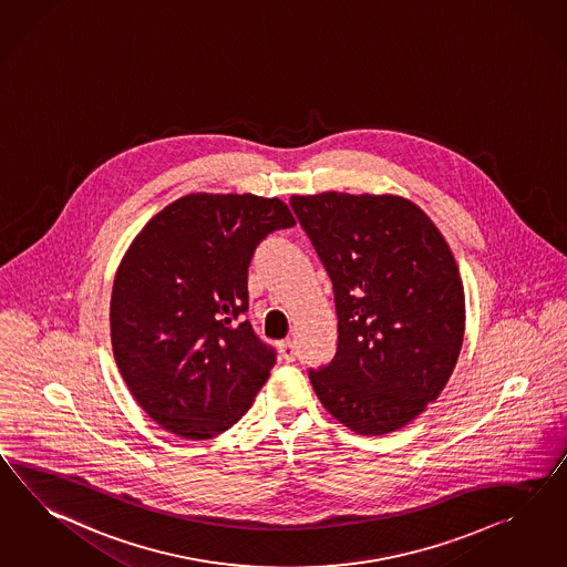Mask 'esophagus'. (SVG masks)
Here are the masks:
<instances>
[{
    "label": "esophagus",
    "mask_w": 567,
    "mask_h": 567,
    "mask_svg": "<svg viewBox=\"0 0 567 567\" xmlns=\"http://www.w3.org/2000/svg\"><path fill=\"white\" fill-rule=\"evenodd\" d=\"M278 349H280V354H282V359H285L287 363L295 361V357H297V347H295V342H292L291 338L282 340V342L278 344Z\"/></svg>",
    "instance_id": "obj_1"
}]
</instances>
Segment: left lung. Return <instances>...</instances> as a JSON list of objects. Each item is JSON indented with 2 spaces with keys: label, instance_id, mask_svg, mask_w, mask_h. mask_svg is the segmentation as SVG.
Instances as JSON below:
<instances>
[{
  "label": "left lung",
  "instance_id": "8db88e82",
  "mask_svg": "<svg viewBox=\"0 0 567 567\" xmlns=\"http://www.w3.org/2000/svg\"><path fill=\"white\" fill-rule=\"evenodd\" d=\"M332 280L338 349L309 380L323 409L361 435L409 425L456 368L466 307L444 235L394 194L291 196Z\"/></svg>",
  "mask_w": 567,
  "mask_h": 567
}]
</instances>
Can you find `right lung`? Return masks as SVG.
Wrapping results in <instances>:
<instances>
[{
  "instance_id": "obj_1",
  "label": "right lung",
  "mask_w": 567,
  "mask_h": 567,
  "mask_svg": "<svg viewBox=\"0 0 567 567\" xmlns=\"http://www.w3.org/2000/svg\"><path fill=\"white\" fill-rule=\"evenodd\" d=\"M295 225L289 206L254 194H187L130 244L111 292V344L146 414L185 440L235 425L275 368L244 320L256 245Z\"/></svg>"
}]
</instances>
